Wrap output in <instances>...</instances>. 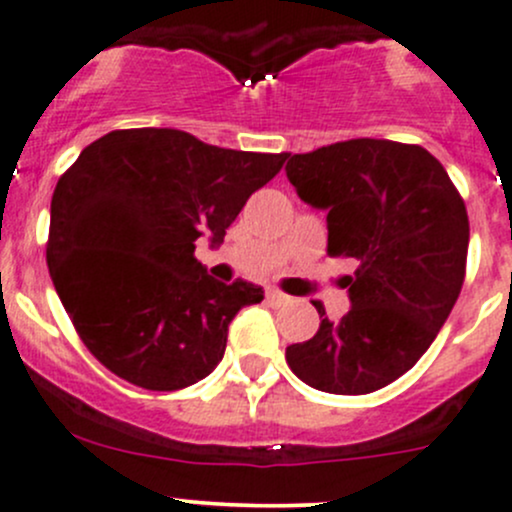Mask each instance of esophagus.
<instances>
[{"label":"esophagus","instance_id":"esophagus-1","mask_svg":"<svg viewBox=\"0 0 512 512\" xmlns=\"http://www.w3.org/2000/svg\"><path fill=\"white\" fill-rule=\"evenodd\" d=\"M266 298H268V303H271V305H283V303H288V300H291L286 293H281V291H268Z\"/></svg>","mask_w":512,"mask_h":512}]
</instances>
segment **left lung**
I'll return each mask as SVG.
<instances>
[{"label": "left lung", "mask_w": 512, "mask_h": 512, "mask_svg": "<svg viewBox=\"0 0 512 512\" xmlns=\"http://www.w3.org/2000/svg\"><path fill=\"white\" fill-rule=\"evenodd\" d=\"M303 202L328 212V254L352 258V308L286 347L298 379L330 394H370L429 350L466 278L468 214L444 165L419 145L357 138L288 155Z\"/></svg>", "instance_id": "left-lung-1"}]
</instances>
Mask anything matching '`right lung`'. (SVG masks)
Wrapping results in <instances>:
<instances>
[{
	"label": "right lung",
	"instance_id": "obj_1",
	"mask_svg": "<svg viewBox=\"0 0 512 512\" xmlns=\"http://www.w3.org/2000/svg\"><path fill=\"white\" fill-rule=\"evenodd\" d=\"M286 157L224 150L172 128L113 130L78 155L51 197L46 263L100 365L152 392L212 374L229 323L263 291L209 276L194 241L209 231L221 244Z\"/></svg>",
	"mask_w": 512,
	"mask_h": 512
}]
</instances>
